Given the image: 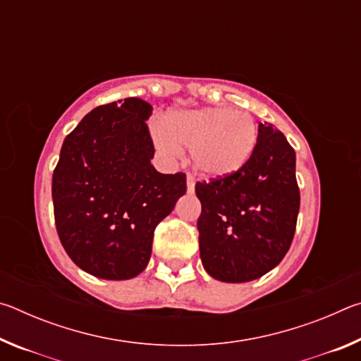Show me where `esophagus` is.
Returning a JSON list of instances; mask_svg holds the SVG:
<instances>
[{
	"mask_svg": "<svg viewBox=\"0 0 361 361\" xmlns=\"http://www.w3.org/2000/svg\"><path fill=\"white\" fill-rule=\"evenodd\" d=\"M186 183H188V192H194V185H195L194 176L192 175H188L186 176Z\"/></svg>",
	"mask_w": 361,
	"mask_h": 361,
	"instance_id": "34e87169",
	"label": "esophagus"
}]
</instances>
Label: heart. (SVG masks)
Returning a JSON list of instances; mask_svg holds the SVG:
<instances>
[{"label": "heart", "instance_id": "b5f03b06", "mask_svg": "<svg viewBox=\"0 0 361 361\" xmlns=\"http://www.w3.org/2000/svg\"><path fill=\"white\" fill-rule=\"evenodd\" d=\"M152 140L169 156L191 149L197 172L219 180L245 167L258 143V126L242 109L200 108L167 116L164 129H152Z\"/></svg>", "mask_w": 361, "mask_h": 361}]
</instances>
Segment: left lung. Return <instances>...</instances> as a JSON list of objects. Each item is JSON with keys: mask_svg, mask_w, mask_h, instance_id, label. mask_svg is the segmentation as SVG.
Listing matches in <instances>:
<instances>
[{"mask_svg": "<svg viewBox=\"0 0 361 361\" xmlns=\"http://www.w3.org/2000/svg\"><path fill=\"white\" fill-rule=\"evenodd\" d=\"M200 259L213 279L242 283L276 267L290 250L299 212L296 154L280 130L258 126L255 152L239 172L197 183Z\"/></svg>", "mask_w": 361, "mask_h": 361, "instance_id": "1", "label": "left lung"}]
</instances>
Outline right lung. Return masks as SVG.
<instances>
[{
    "instance_id": "obj_1",
    "label": "right lung",
    "mask_w": 361,
    "mask_h": 361,
    "mask_svg": "<svg viewBox=\"0 0 361 361\" xmlns=\"http://www.w3.org/2000/svg\"><path fill=\"white\" fill-rule=\"evenodd\" d=\"M137 97L102 105L66 135L52 175L60 242L78 267L105 280L137 277L148 266L156 226L186 192V175L159 173Z\"/></svg>"
}]
</instances>
